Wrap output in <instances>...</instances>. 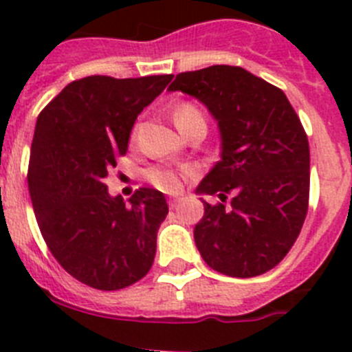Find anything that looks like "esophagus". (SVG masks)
Masks as SVG:
<instances>
[{
    "label": "esophagus",
    "instance_id": "obj_1",
    "mask_svg": "<svg viewBox=\"0 0 352 352\" xmlns=\"http://www.w3.org/2000/svg\"><path fill=\"white\" fill-rule=\"evenodd\" d=\"M178 204H179V197H176V195H173V197H169V206L173 208H178Z\"/></svg>",
    "mask_w": 352,
    "mask_h": 352
}]
</instances>
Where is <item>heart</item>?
Masks as SVG:
<instances>
[{"label": "heart", "mask_w": 352, "mask_h": 352, "mask_svg": "<svg viewBox=\"0 0 352 352\" xmlns=\"http://www.w3.org/2000/svg\"><path fill=\"white\" fill-rule=\"evenodd\" d=\"M174 123L179 129V132H185L186 129L197 121H204L203 113H201V109L195 107L194 104H185L178 105V107L174 109ZM133 138H135V132H133ZM192 170L186 169V167H169V166H155L151 169L146 170V179L153 186H157L158 190L164 192H176L182 186V179L186 178V176H190Z\"/></svg>", "instance_id": "b5f03b06"}]
</instances>
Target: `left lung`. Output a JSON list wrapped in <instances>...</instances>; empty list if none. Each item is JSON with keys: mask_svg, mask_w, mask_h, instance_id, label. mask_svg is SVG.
<instances>
[{"mask_svg": "<svg viewBox=\"0 0 352 352\" xmlns=\"http://www.w3.org/2000/svg\"><path fill=\"white\" fill-rule=\"evenodd\" d=\"M169 91L203 102L222 138V160L197 186V194L222 201H203L194 229L204 263L236 278L270 272L287 256L309 211L310 149L296 111L280 88L229 65L182 72Z\"/></svg>", "mask_w": 352, "mask_h": 352, "instance_id": "1", "label": "left lung"}]
</instances>
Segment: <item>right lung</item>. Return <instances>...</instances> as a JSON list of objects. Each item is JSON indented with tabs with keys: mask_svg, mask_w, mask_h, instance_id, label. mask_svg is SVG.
<instances>
[{
	"mask_svg": "<svg viewBox=\"0 0 352 352\" xmlns=\"http://www.w3.org/2000/svg\"><path fill=\"white\" fill-rule=\"evenodd\" d=\"M170 79H77L36 120L28 167L36 222L65 272L93 289L129 287L153 264L166 197L141 186L125 203L109 195L105 178L126 153L141 111Z\"/></svg>",
	"mask_w": 352,
	"mask_h": 352,
	"instance_id": "right-lung-1",
	"label": "right lung"
}]
</instances>
